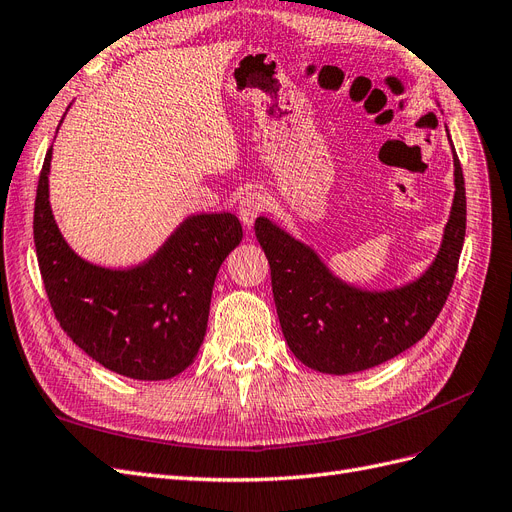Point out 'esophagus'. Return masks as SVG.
Instances as JSON below:
<instances>
[{
    "instance_id": "esophagus-1",
    "label": "esophagus",
    "mask_w": 512,
    "mask_h": 512,
    "mask_svg": "<svg viewBox=\"0 0 512 512\" xmlns=\"http://www.w3.org/2000/svg\"><path fill=\"white\" fill-rule=\"evenodd\" d=\"M266 206H268V198L261 192H257V189H253V192L242 194L238 202V215L246 227H251L253 221L266 211Z\"/></svg>"
}]
</instances>
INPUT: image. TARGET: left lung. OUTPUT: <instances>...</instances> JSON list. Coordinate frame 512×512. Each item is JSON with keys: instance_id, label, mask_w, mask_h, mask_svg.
I'll list each match as a JSON object with an SVG mask.
<instances>
[{"instance_id": "8db88e82", "label": "left lung", "mask_w": 512, "mask_h": 512, "mask_svg": "<svg viewBox=\"0 0 512 512\" xmlns=\"http://www.w3.org/2000/svg\"><path fill=\"white\" fill-rule=\"evenodd\" d=\"M453 166L456 196L441 251L428 272L403 289L367 293L348 287L306 244L257 217L255 236L270 263L280 327L301 363L333 375L365 371L428 333L449 297L466 234V187L456 151Z\"/></svg>"}]
</instances>
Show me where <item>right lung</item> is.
<instances>
[{
	"instance_id": "add662e5",
	"label": "right lung",
	"mask_w": 512,
	"mask_h": 512,
	"mask_svg": "<svg viewBox=\"0 0 512 512\" xmlns=\"http://www.w3.org/2000/svg\"><path fill=\"white\" fill-rule=\"evenodd\" d=\"M52 147L37 181L33 240L52 312L63 331L105 369L132 380H168L192 365L206 333L223 259L242 240L232 213L185 219L162 249L130 270L75 255L48 202Z\"/></svg>"
}]
</instances>
